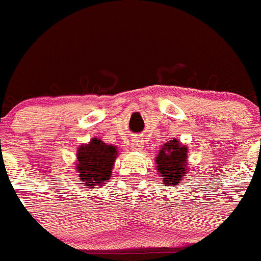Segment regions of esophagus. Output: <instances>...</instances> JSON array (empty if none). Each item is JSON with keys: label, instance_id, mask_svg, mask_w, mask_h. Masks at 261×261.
Returning <instances> with one entry per match:
<instances>
[{"label": "esophagus", "instance_id": "34e87169", "mask_svg": "<svg viewBox=\"0 0 261 261\" xmlns=\"http://www.w3.org/2000/svg\"><path fill=\"white\" fill-rule=\"evenodd\" d=\"M130 147H132V149H134V151H141V149H143V147H144L143 141H142L141 138L133 139L130 143Z\"/></svg>", "mask_w": 261, "mask_h": 261}]
</instances>
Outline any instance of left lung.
I'll return each instance as SVG.
<instances>
[{
	"label": "left lung",
	"instance_id": "left-lung-1",
	"mask_svg": "<svg viewBox=\"0 0 261 261\" xmlns=\"http://www.w3.org/2000/svg\"><path fill=\"white\" fill-rule=\"evenodd\" d=\"M188 147L176 138L167 141L154 157L157 172L162 177V182L169 187L180 184L188 174Z\"/></svg>",
	"mask_w": 261,
	"mask_h": 261
}]
</instances>
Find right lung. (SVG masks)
Wrapping results in <instances>:
<instances>
[{
	"mask_svg": "<svg viewBox=\"0 0 261 261\" xmlns=\"http://www.w3.org/2000/svg\"><path fill=\"white\" fill-rule=\"evenodd\" d=\"M118 147L107 144L99 138H91L89 143L81 144L76 153V171L80 184L87 189L101 188L110 179L117 160Z\"/></svg>",
	"mask_w": 261,
	"mask_h": 261,
	"instance_id": "obj_1",
	"label": "right lung"
}]
</instances>
